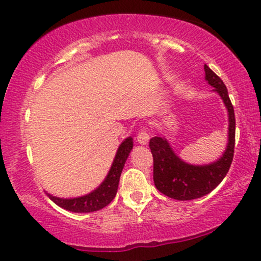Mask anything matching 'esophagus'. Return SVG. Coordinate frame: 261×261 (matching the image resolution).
Returning <instances> with one entry per match:
<instances>
[{
	"mask_svg": "<svg viewBox=\"0 0 261 261\" xmlns=\"http://www.w3.org/2000/svg\"><path fill=\"white\" fill-rule=\"evenodd\" d=\"M148 141H149V134L146 128H143V130H141L140 133L137 134V142H139L140 144L146 146V144L148 143Z\"/></svg>",
	"mask_w": 261,
	"mask_h": 261,
	"instance_id": "1",
	"label": "esophagus"
}]
</instances>
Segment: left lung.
Instances as JSON below:
<instances>
[{
	"instance_id": "1",
	"label": "left lung",
	"mask_w": 261,
	"mask_h": 261,
	"mask_svg": "<svg viewBox=\"0 0 261 261\" xmlns=\"http://www.w3.org/2000/svg\"><path fill=\"white\" fill-rule=\"evenodd\" d=\"M204 79L210 86L214 87L213 92H216L221 97L227 109V144L222 155L218 161L209 164H188L174 152L165 137L155 136L149 141V148L153 155V180L156 190L176 200L197 199L212 192L224 180L233 159L236 133L233 107L228 97L227 89L220 77L206 64H204Z\"/></svg>"
}]
</instances>
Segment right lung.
I'll use <instances>...</instances> for the list:
<instances>
[{"label":"right lung","mask_w":261,"mask_h":261,"mask_svg":"<svg viewBox=\"0 0 261 261\" xmlns=\"http://www.w3.org/2000/svg\"><path fill=\"white\" fill-rule=\"evenodd\" d=\"M133 147V137H127L122 141L106 178L92 192L81 197H75V198H59V197L52 196L51 193H47V196L58 206L73 213H91L103 209L117 196L121 171Z\"/></svg>","instance_id":"1"}]
</instances>
